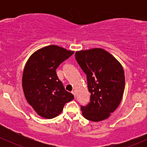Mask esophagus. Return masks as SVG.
Wrapping results in <instances>:
<instances>
[{
  "mask_svg": "<svg viewBox=\"0 0 147 147\" xmlns=\"http://www.w3.org/2000/svg\"><path fill=\"white\" fill-rule=\"evenodd\" d=\"M72 94L74 95V97H76V92H75V91H72Z\"/></svg>",
  "mask_w": 147,
  "mask_h": 147,
  "instance_id": "34e87169",
  "label": "esophagus"
}]
</instances>
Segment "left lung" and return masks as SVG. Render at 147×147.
Instances as JSON below:
<instances>
[{"label": "left lung", "mask_w": 147, "mask_h": 147, "mask_svg": "<svg viewBox=\"0 0 147 147\" xmlns=\"http://www.w3.org/2000/svg\"><path fill=\"white\" fill-rule=\"evenodd\" d=\"M75 59L87 75L90 92V102L81 106L83 116L92 121L107 119L122 99L125 85L122 66L102 48L77 51Z\"/></svg>", "instance_id": "8db88e82"}]
</instances>
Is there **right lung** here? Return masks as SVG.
Segmentation results:
<instances>
[{"label":"right lung","mask_w":147,"mask_h":147,"mask_svg":"<svg viewBox=\"0 0 147 147\" xmlns=\"http://www.w3.org/2000/svg\"><path fill=\"white\" fill-rule=\"evenodd\" d=\"M74 53L52 45L35 51L26 63L22 84L26 100L39 116L52 119L60 115L74 96L66 91L56 69Z\"/></svg>","instance_id":"obj_1"}]
</instances>
